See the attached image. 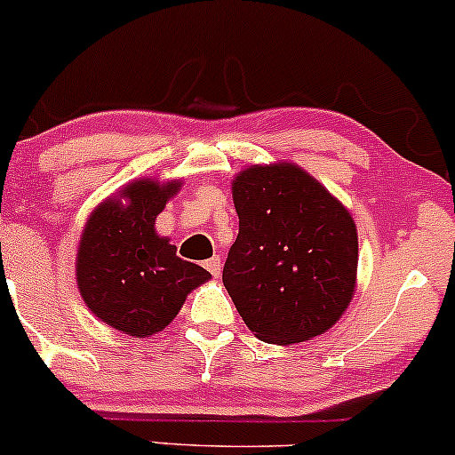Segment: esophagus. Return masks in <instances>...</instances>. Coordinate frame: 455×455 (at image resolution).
Segmentation results:
<instances>
[{
  "mask_svg": "<svg viewBox=\"0 0 455 455\" xmlns=\"http://www.w3.org/2000/svg\"><path fill=\"white\" fill-rule=\"evenodd\" d=\"M205 269L210 271V274L214 275V278H219V275H221V259H219V256H212V259H208L205 260Z\"/></svg>",
  "mask_w": 455,
  "mask_h": 455,
  "instance_id": "34e87169",
  "label": "esophagus"
}]
</instances>
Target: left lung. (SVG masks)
<instances>
[{"mask_svg":"<svg viewBox=\"0 0 455 455\" xmlns=\"http://www.w3.org/2000/svg\"><path fill=\"white\" fill-rule=\"evenodd\" d=\"M232 196L238 236L223 284L247 329L278 346L332 329L357 287V226L348 208L291 162L245 168Z\"/></svg>","mask_w":455,"mask_h":455,"instance_id":"1","label":"left lung"}]
</instances>
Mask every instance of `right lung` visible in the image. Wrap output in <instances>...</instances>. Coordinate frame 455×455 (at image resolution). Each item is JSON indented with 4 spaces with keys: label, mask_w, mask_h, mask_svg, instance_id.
Instances as JSON below:
<instances>
[{
    "label": "right lung",
    "mask_w": 455,
    "mask_h": 455,
    "mask_svg": "<svg viewBox=\"0 0 455 455\" xmlns=\"http://www.w3.org/2000/svg\"><path fill=\"white\" fill-rule=\"evenodd\" d=\"M181 180L140 177L93 208L76 251V284L87 308L111 329L151 337L166 329L193 289L210 280L156 232L157 214Z\"/></svg>",
    "instance_id": "right-lung-1"
}]
</instances>
